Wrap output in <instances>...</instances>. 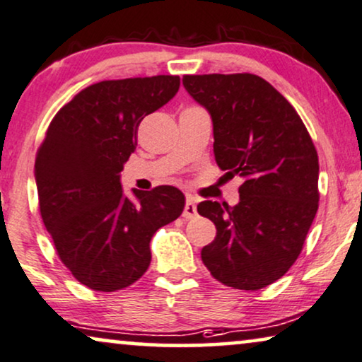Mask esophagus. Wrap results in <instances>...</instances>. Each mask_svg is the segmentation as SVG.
<instances>
[{"instance_id":"esophagus-1","label":"esophagus","mask_w":362,"mask_h":362,"mask_svg":"<svg viewBox=\"0 0 362 362\" xmlns=\"http://www.w3.org/2000/svg\"><path fill=\"white\" fill-rule=\"evenodd\" d=\"M182 216L187 218V220H192V218L197 216V205H195V202H193V198H187Z\"/></svg>"}]
</instances>
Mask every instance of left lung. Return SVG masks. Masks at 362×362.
I'll list each match as a JSON object with an SVG mask.
<instances>
[{
  "instance_id": "1",
  "label": "left lung",
  "mask_w": 362,
  "mask_h": 362,
  "mask_svg": "<svg viewBox=\"0 0 362 362\" xmlns=\"http://www.w3.org/2000/svg\"><path fill=\"white\" fill-rule=\"evenodd\" d=\"M182 81L210 111L218 167L244 180L238 205H198L216 226L202 261L228 287H267L297 261L317 215L318 154L312 137L293 106L257 75H183Z\"/></svg>"
}]
</instances>
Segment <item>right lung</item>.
<instances>
[{"mask_svg": "<svg viewBox=\"0 0 362 362\" xmlns=\"http://www.w3.org/2000/svg\"><path fill=\"white\" fill-rule=\"evenodd\" d=\"M180 77L103 80L57 111L35 154L39 211L57 256L80 284L116 292L144 276L149 243L182 215L179 188L123 193L119 174L147 115L179 91Z\"/></svg>", "mask_w": 362, "mask_h": 362, "instance_id": "add662e5", "label": "right lung"}]
</instances>
